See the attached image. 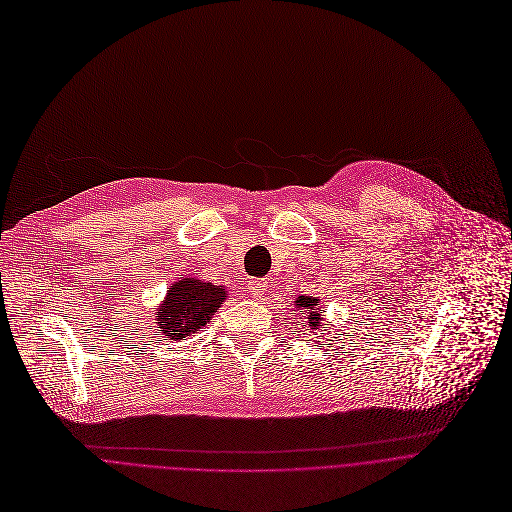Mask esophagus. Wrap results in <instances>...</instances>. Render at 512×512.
I'll return each instance as SVG.
<instances>
[{
	"mask_svg": "<svg viewBox=\"0 0 512 512\" xmlns=\"http://www.w3.org/2000/svg\"><path fill=\"white\" fill-rule=\"evenodd\" d=\"M266 286H268V282H266L264 278H252V280H248V292H250L252 296H262V294L266 292Z\"/></svg>",
	"mask_w": 512,
	"mask_h": 512,
	"instance_id": "34e87169",
	"label": "esophagus"
}]
</instances>
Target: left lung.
Segmentation results:
<instances>
[{
    "mask_svg": "<svg viewBox=\"0 0 512 512\" xmlns=\"http://www.w3.org/2000/svg\"><path fill=\"white\" fill-rule=\"evenodd\" d=\"M294 306L300 313L306 315V325H302V327H306V331H311L315 335V331L327 329L323 325V313H321V311H325V304L321 302L319 296H298L294 300ZM321 335H325V333H321Z\"/></svg>",
    "mask_w": 512,
    "mask_h": 512,
    "instance_id": "left-lung-1",
    "label": "left lung"
}]
</instances>
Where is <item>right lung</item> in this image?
Masks as SVG:
<instances>
[{
  "instance_id": "obj_1",
  "label": "right lung",
  "mask_w": 512,
  "mask_h": 512,
  "mask_svg": "<svg viewBox=\"0 0 512 512\" xmlns=\"http://www.w3.org/2000/svg\"><path fill=\"white\" fill-rule=\"evenodd\" d=\"M228 298V288L199 280L195 276H183L167 290L157 309V329L171 339H185L191 333L206 327L214 313Z\"/></svg>"
}]
</instances>
